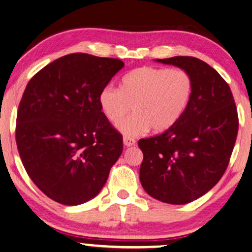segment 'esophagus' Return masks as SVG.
<instances>
[{"label":"esophagus","mask_w":252,"mask_h":252,"mask_svg":"<svg viewBox=\"0 0 252 252\" xmlns=\"http://www.w3.org/2000/svg\"><path fill=\"white\" fill-rule=\"evenodd\" d=\"M123 144H125V146H126V147H130V146H133L134 144H136V140L131 137L125 136L123 137Z\"/></svg>","instance_id":"34e87169"}]
</instances>
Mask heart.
Masks as SVG:
<instances>
[{
  "mask_svg": "<svg viewBox=\"0 0 252 252\" xmlns=\"http://www.w3.org/2000/svg\"><path fill=\"white\" fill-rule=\"evenodd\" d=\"M191 94L192 79L186 70L141 66L123 77L121 88L103 87L98 103L112 123H119L132 107L134 113L123 120L119 129L127 136H138L149 127L154 132L170 129L186 111Z\"/></svg>",
  "mask_w": 252,
  "mask_h": 252,
  "instance_id": "heart-1",
  "label": "heart"
}]
</instances>
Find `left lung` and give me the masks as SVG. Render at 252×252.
Instances as JSON below:
<instances>
[{
    "mask_svg": "<svg viewBox=\"0 0 252 252\" xmlns=\"http://www.w3.org/2000/svg\"><path fill=\"white\" fill-rule=\"evenodd\" d=\"M186 70L192 94L181 118L165 132L140 139V182L167 204L185 205L204 196L226 171L238 136L239 118L227 82L192 56L158 59Z\"/></svg>",
    "mask_w": 252,
    "mask_h": 252,
    "instance_id": "left-lung-1",
    "label": "left lung"
}]
</instances>
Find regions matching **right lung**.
Listing matches in <instances>:
<instances>
[{"label": "right lung", "mask_w": 252, "mask_h": 252, "mask_svg": "<svg viewBox=\"0 0 252 252\" xmlns=\"http://www.w3.org/2000/svg\"><path fill=\"white\" fill-rule=\"evenodd\" d=\"M123 65L119 59L64 55L25 89L18 152L29 178L56 202L74 206L97 196L121 155L122 134L103 114L98 95Z\"/></svg>", "instance_id": "1"}]
</instances>
